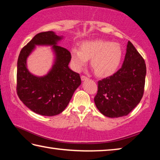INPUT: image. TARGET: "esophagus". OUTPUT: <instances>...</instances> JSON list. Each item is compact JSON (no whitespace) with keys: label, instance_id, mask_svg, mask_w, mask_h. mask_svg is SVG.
Masks as SVG:
<instances>
[{"label":"esophagus","instance_id":"obj_1","mask_svg":"<svg viewBox=\"0 0 160 160\" xmlns=\"http://www.w3.org/2000/svg\"><path fill=\"white\" fill-rule=\"evenodd\" d=\"M89 79V78L88 77L85 76V75H82L81 76V80H82V81H85V80H88Z\"/></svg>","mask_w":160,"mask_h":160}]
</instances>
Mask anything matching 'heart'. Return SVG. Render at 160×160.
I'll return each mask as SVG.
<instances>
[{
	"instance_id": "b5f03b06",
	"label": "heart",
	"mask_w": 160,
	"mask_h": 160,
	"mask_svg": "<svg viewBox=\"0 0 160 160\" xmlns=\"http://www.w3.org/2000/svg\"><path fill=\"white\" fill-rule=\"evenodd\" d=\"M123 57V49L116 42L92 40L82 42L80 49L72 48L70 61L72 68L80 71L91 59L90 65L97 76L107 78L117 71Z\"/></svg>"
}]
</instances>
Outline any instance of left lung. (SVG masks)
Segmentation results:
<instances>
[{
    "instance_id": "1",
    "label": "left lung",
    "mask_w": 160,
    "mask_h": 160,
    "mask_svg": "<svg viewBox=\"0 0 160 160\" xmlns=\"http://www.w3.org/2000/svg\"><path fill=\"white\" fill-rule=\"evenodd\" d=\"M145 75L144 59L128 42L122 67L97 82L98 91L94 99L97 109L109 118L128 115L142 99Z\"/></svg>"
}]
</instances>
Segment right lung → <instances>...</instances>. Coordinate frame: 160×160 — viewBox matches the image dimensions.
Here are the masks:
<instances>
[{
    "instance_id": "add662e5",
    "label": "right lung",
    "mask_w": 160,
    "mask_h": 160,
    "mask_svg": "<svg viewBox=\"0 0 160 160\" xmlns=\"http://www.w3.org/2000/svg\"><path fill=\"white\" fill-rule=\"evenodd\" d=\"M63 37L52 31L35 35L19 55L17 70V93L27 107L42 116L58 115L66 109L76 89L80 85V75L68 67L70 53L58 45ZM36 45H51L54 64L44 77H36L26 67V59Z\"/></svg>"
}]
</instances>
